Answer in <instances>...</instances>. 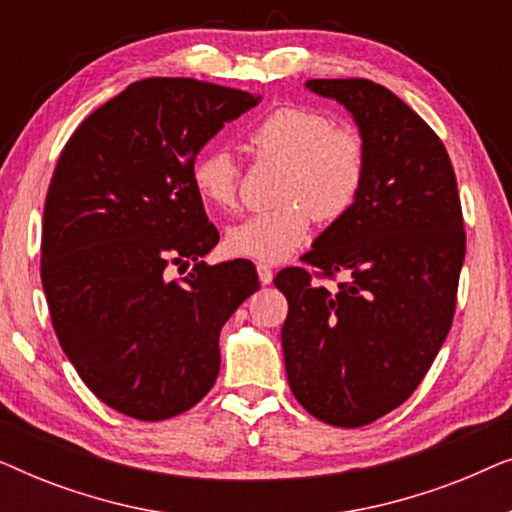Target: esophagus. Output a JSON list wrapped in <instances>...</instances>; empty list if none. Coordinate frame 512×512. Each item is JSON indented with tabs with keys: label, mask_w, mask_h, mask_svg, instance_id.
<instances>
[{
	"label": "esophagus",
	"mask_w": 512,
	"mask_h": 512,
	"mask_svg": "<svg viewBox=\"0 0 512 512\" xmlns=\"http://www.w3.org/2000/svg\"><path fill=\"white\" fill-rule=\"evenodd\" d=\"M256 270H258V279H261V284H270L272 282V268H270V265L258 263Z\"/></svg>",
	"instance_id": "34e87169"
}]
</instances>
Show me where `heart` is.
<instances>
[{
	"label": "heart",
	"instance_id": "1",
	"mask_svg": "<svg viewBox=\"0 0 512 512\" xmlns=\"http://www.w3.org/2000/svg\"><path fill=\"white\" fill-rule=\"evenodd\" d=\"M258 158L284 163L279 198L286 205L251 214L226 233L233 256L282 263L307 240L312 214L319 221L345 216L359 200L368 177V144L356 128L335 125L312 107L272 109L249 130ZM195 193L212 209H233L240 186V165L233 153L212 146L193 160Z\"/></svg>",
	"mask_w": 512,
	"mask_h": 512
}]
</instances>
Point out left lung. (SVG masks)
<instances>
[{"label": "left lung", "mask_w": 512, "mask_h": 512, "mask_svg": "<svg viewBox=\"0 0 512 512\" xmlns=\"http://www.w3.org/2000/svg\"><path fill=\"white\" fill-rule=\"evenodd\" d=\"M345 104L368 144V177L354 207L300 258L333 279L286 268L282 347L289 387L321 422L356 429L408 401L450 333L466 233L443 142L380 83L310 79Z\"/></svg>", "instance_id": "obj_1"}]
</instances>
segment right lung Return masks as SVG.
Listing matches in <instances>:
<instances>
[{"instance_id": "right-lung-1", "label": "right lung", "mask_w": 512, "mask_h": 512, "mask_svg": "<svg viewBox=\"0 0 512 512\" xmlns=\"http://www.w3.org/2000/svg\"><path fill=\"white\" fill-rule=\"evenodd\" d=\"M261 97L195 79L130 83L62 149L41 228V284L60 347L123 415L160 422L214 387L219 335L258 291L249 261L207 265L219 242L191 167ZM194 270L167 280V264Z\"/></svg>"}]
</instances>
